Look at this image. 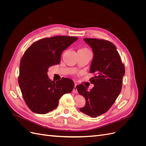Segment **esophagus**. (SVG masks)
I'll return each mask as SVG.
<instances>
[{
	"instance_id": "obj_1",
	"label": "esophagus",
	"mask_w": 146,
	"mask_h": 146,
	"mask_svg": "<svg viewBox=\"0 0 146 146\" xmlns=\"http://www.w3.org/2000/svg\"><path fill=\"white\" fill-rule=\"evenodd\" d=\"M77 84L76 83L74 85V89L72 90V92H74V93H77Z\"/></svg>"
}]
</instances>
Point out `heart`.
<instances>
[{
  "mask_svg": "<svg viewBox=\"0 0 146 146\" xmlns=\"http://www.w3.org/2000/svg\"><path fill=\"white\" fill-rule=\"evenodd\" d=\"M78 51H88V50L86 48H82V49L78 50Z\"/></svg>",
  "mask_w": 146,
  "mask_h": 146,
  "instance_id": "1",
  "label": "heart"
}]
</instances>
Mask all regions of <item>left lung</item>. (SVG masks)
<instances>
[{
	"label": "left lung",
	"mask_w": 146,
	"mask_h": 146,
	"mask_svg": "<svg viewBox=\"0 0 146 146\" xmlns=\"http://www.w3.org/2000/svg\"><path fill=\"white\" fill-rule=\"evenodd\" d=\"M93 52L90 72L96 76L90 79L94 87L90 91L82 84L77 86L78 93L86 100L80 111L96 117L111 108L120 94L125 68L116 47L110 41L94 38H84Z\"/></svg>",
	"instance_id": "8db88e82"
}]
</instances>
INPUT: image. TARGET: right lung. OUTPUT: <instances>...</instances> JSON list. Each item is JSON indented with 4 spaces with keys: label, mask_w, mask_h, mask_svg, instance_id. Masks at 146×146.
<instances>
[{
    "label": "right lung",
    "mask_w": 146,
    "mask_h": 146,
    "mask_svg": "<svg viewBox=\"0 0 146 146\" xmlns=\"http://www.w3.org/2000/svg\"><path fill=\"white\" fill-rule=\"evenodd\" d=\"M78 38L56 36L41 39L26 50L21 60L19 85L26 104L32 111L46 114L55 110L63 95L74 89L68 78L56 82L48 78V69L59 64L61 55Z\"/></svg>",
    "instance_id": "right-lung-1"
}]
</instances>
